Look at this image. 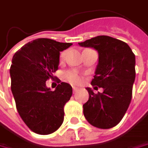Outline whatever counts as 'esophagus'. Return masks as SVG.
<instances>
[{
  "instance_id": "1",
  "label": "esophagus",
  "mask_w": 148,
  "mask_h": 148,
  "mask_svg": "<svg viewBox=\"0 0 148 148\" xmlns=\"http://www.w3.org/2000/svg\"><path fill=\"white\" fill-rule=\"evenodd\" d=\"M77 90H78V88H77V87L73 86V92H74V93H75Z\"/></svg>"
}]
</instances>
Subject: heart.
<instances>
[{"label":"heart","instance_id":"b5f03b06","mask_svg":"<svg viewBox=\"0 0 148 148\" xmlns=\"http://www.w3.org/2000/svg\"><path fill=\"white\" fill-rule=\"evenodd\" d=\"M65 55H66V51L62 52L60 54V59H64L65 57ZM64 78L66 79V80L69 81L72 84H79L83 80L82 76L75 70H69L67 72H65Z\"/></svg>","mask_w":148,"mask_h":148}]
</instances>
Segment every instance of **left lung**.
Masks as SVG:
<instances>
[{
	"instance_id": "8db88e82",
	"label": "left lung",
	"mask_w": 148,
	"mask_h": 148,
	"mask_svg": "<svg viewBox=\"0 0 148 148\" xmlns=\"http://www.w3.org/2000/svg\"><path fill=\"white\" fill-rule=\"evenodd\" d=\"M82 47L98 51L99 63L91 84L103 88L94 93L87 88L88 100L83 105L86 120L96 127H115L123 118L132 99L135 80V55L125 42L110 36H99L79 43Z\"/></svg>"
}]
</instances>
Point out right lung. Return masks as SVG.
<instances>
[{"label": "right lung", "mask_w": 148, "mask_h": 148, "mask_svg": "<svg viewBox=\"0 0 148 148\" xmlns=\"http://www.w3.org/2000/svg\"><path fill=\"white\" fill-rule=\"evenodd\" d=\"M71 45L40 38L25 45L12 58L10 74L16 108L24 123L36 133L50 134L63 123L64 106L72 96V87L62 82L51 91L46 80L54 78L60 52Z\"/></svg>", "instance_id": "obj_1"}]
</instances>
